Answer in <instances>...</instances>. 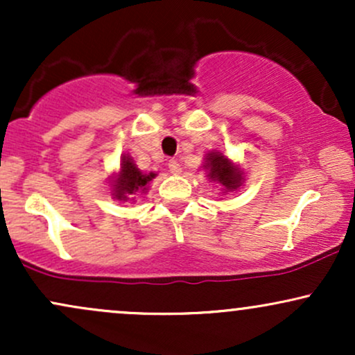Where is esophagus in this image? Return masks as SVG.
Here are the masks:
<instances>
[{"label": "esophagus", "instance_id": "1", "mask_svg": "<svg viewBox=\"0 0 355 355\" xmlns=\"http://www.w3.org/2000/svg\"><path fill=\"white\" fill-rule=\"evenodd\" d=\"M168 168L173 175H178L182 172V166H180V164H178V160H175V158H172V160L168 162Z\"/></svg>", "mask_w": 355, "mask_h": 355}]
</instances>
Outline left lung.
<instances>
[{
    "mask_svg": "<svg viewBox=\"0 0 355 355\" xmlns=\"http://www.w3.org/2000/svg\"><path fill=\"white\" fill-rule=\"evenodd\" d=\"M205 168L209 170L207 177L218 182L225 190H235L240 185V172L223 157L222 153L211 152L207 155Z\"/></svg>",
    "mask_w": 355,
    "mask_h": 355,
    "instance_id": "obj_1",
    "label": "left lung"
}]
</instances>
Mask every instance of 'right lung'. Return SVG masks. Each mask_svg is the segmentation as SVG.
I'll return each mask as SVG.
<instances>
[{
  "label": "right lung",
  "mask_w": 355,
  "mask_h": 355,
  "mask_svg": "<svg viewBox=\"0 0 355 355\" xmlns=\"http://www.w3.org/2000/svg\"><path fill=\"white\" fill-rule=\"evenodd\" d=\"M155 177V173L145 175L137 168L130 157H123L121 160V172L118 175L113 185V195L118 200H133L137 191H146V185Z\"/></svg>",
  "instance_id": "obj_1"
}]
</instances>
